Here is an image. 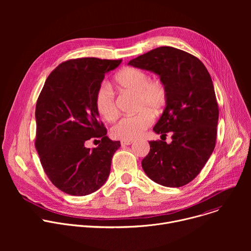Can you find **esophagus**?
I'll return each mask as SVG.
<instances>
[{
    "label": "esophagus",
    "mask_w": 251,
    "mask_h": 251,
    "mask_svg": "<svg viewBox=\"0 0 251 251\" xmlns=\"http://www.w3.org/2000/svg\"><path fill=\"white\" fill-rule=\"evenodd\" d=\"M121 145L122 146H128V145H131L132 143H133V141H127V140H121Z\"/></svg>",
    "instance_id": "obj_1"
}]
</instances>
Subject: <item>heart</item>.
Segmentation results:
<instances>
[{
    "mask_svg": "<svg viewBox=\"0 0 251 251\" xmlns=\"http://www.w3.org/2000/svg\"><path fill=\"white\" fill-rule=\"evenodd\" d=\"M118 88L135 93L136 114L121 118L111 129L115 139L132 141L139 138L154 121V114L163 111L168 102V88L160 78H150L146 71L137 67H126L115 75ZM96 110L107 121L118 116L115 94L111 87L102 83L94 99Z\"/></svg>",
    "mask_w": 251,
    "mask_h": 251,
    "instance_id": "heart-1",
    "label": "heart"
}]
</instances>
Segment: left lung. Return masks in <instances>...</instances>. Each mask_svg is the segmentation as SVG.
<instances>
[{
	"label": "left lung",
	"instance_id": "left-lung-1",
	"mask_svg": "<svg viewBox=\"0 0 251 251\" xmlns=\"http://www.w3.org/2000/svg\"><path fill=\"white\" fill-rule=\"evenodd\" d=\"M151 70L168 88L166 108L154 127L157 134L172 132V143L150 141L142 168L155 183L183 187L200 174L216 147L219 104L211 77L195 55L172 47H160L129 61Z\"/></svg>",
	"mask_w": 251,
	"mask_h": 251
}]
</instances>
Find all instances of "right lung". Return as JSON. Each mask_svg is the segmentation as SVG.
Instances as JSON below:
<instances>
[{"mask_svg":"<svg viewBox=\"0 0 251 251\" xmlns=\"http://www.w3.org/2000/svg\"><path fill=\"white\" fill-rule=\"evenodd\" d=\"M122 59L82 57L61 62L54 68L35 106L34 146L50 182L70 196L94 193L106 182L111 160L120 141L106 136L94 99L105 74ZM100 144L90 150L88 139Z\"/></svg>","mask_w":251,"mask_h":251,"instance_id":"add662e5","label":"right lung"}]
</instances>
